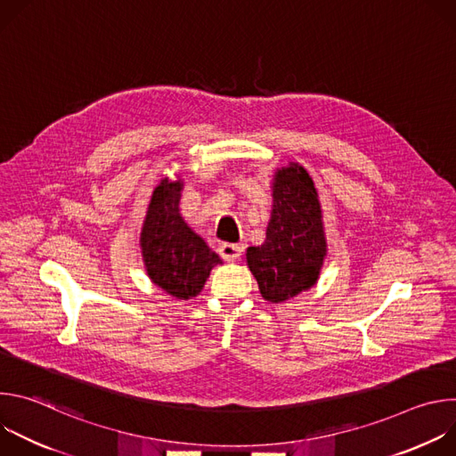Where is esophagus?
<instances>
[{"label":"esophagus","mask_w":456,"mask_h":456,"mask_svg":"<svg viewBox=\"0 0 456 456\" xmlns=\"http://www.w3.org/2000/svg\"><path fill=\"white\" fill-rule=\"evenodd\" d=\"M218 250H220V256L225 259V262H236V259L243 252V245H240V243H222Z\"/></svg>","instance_id":"34e87169"}]
</instances>
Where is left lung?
<instances>
[{
	"label": "left lung",
	"instance_id": "8db88e82",
	"mask_svg": "<svg viewBox=\"0 0 456 456\" xmlns=\"http://www.w3.org/2000/svg\"><path fill=\"white\" fill-rule=\"evenodd\" d=\"M324 256L317 191L306 169L290 162L274 175L267 238L247 248V265L264 299L281 303L315 285Z\"/></svg>",
	"mask_w": 456,
	"mask_h": 456
}]
</instances>
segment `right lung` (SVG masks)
<instances>
[{
    "instance_id": "right-lung-1",
    "label": "right lung",
    "mask_w": 456,
    "mask_h": 456,
    "mask_svg": "<svg viewBox=\"0 0 456 456\" xmlns=\"http://www.w3.org/2000/svg\"><path fill=\"white\" fill-rule=\"evenodd\" d=\"M182 180L164 178L153 191L141 232L150 280L178 299L199 296L222 259L180 216Z\"/></svg>"
}]
</instances>
